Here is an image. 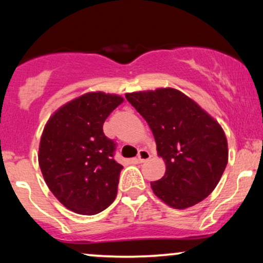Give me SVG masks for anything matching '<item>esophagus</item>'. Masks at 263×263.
I'll return each mask as SVG.
<instances>
[{"instance_id":"34e87169","label":"esophagus","mask_w":263,"mask_h":263,"mask_svg":"<svg viewBox=\"0 0 263 263\" xmlns=\"http://www.w3.org/2000/svg\"><path fill=\"white\" fill-rule=\"evenodd\" d=\"M151 158V154L147 149H140L138 154V161L139 163H143V161L148 160Z\"/></svg>"}]
</instances>
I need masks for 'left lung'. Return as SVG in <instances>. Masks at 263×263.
I'll use <instances>...</instances> for the list:
<instances>
[{
	"instance_id": "obj_1",
	"label": "left lung",
	"mask_w": 263,
	"mask_h": 263,
	"mask_svg": "<svg viewBox=\"0 0 263 263\" xmlns=\"http://www.w3.org/2000/svg\"><path fill=\"white\" fill-rule=\"evenodd\" d=\"M153 133L165 175L151 182L154 195L184 210L210 195L229 160L224 129L195 100L172 87L125 93Z\"/></svg>"
}]
</instances>
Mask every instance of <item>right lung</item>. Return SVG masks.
Here are the masks:
<instances>
[{
	"label": "right lung",
	"mask_w": 263,
	"mask_h": 263,
	"mask_svg": "<svg viewBox=\"0 0 263 263\" xmlns=\"http://www.w3.org/2000/svg\"><path fill=\"white\" fill-rule=\"evenodd\" d=\"M123 97L87 92L59 107L46 122L38 163L44 181L68 210L95 215L114 202L122 165L115 143L103 133L107 116Z\"/></svg>",
	"instance_id": "right-lung-1"
}]
</instances>
